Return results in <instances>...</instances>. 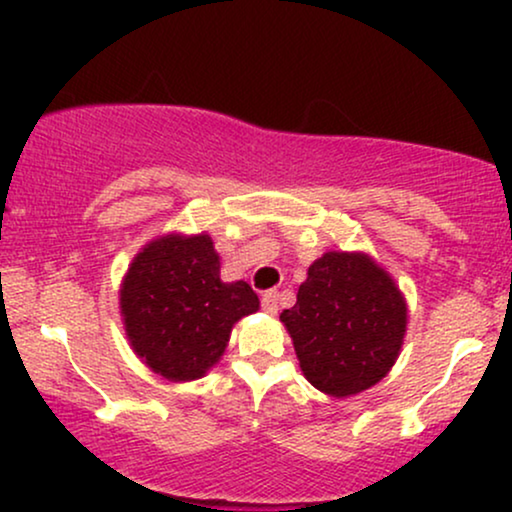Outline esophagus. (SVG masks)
Returning <instances> with one entry per match:
<instances>
[{
    "label": "esophagus",
    "mask_w": 512,
    "mask_h": 512,
    "mask_svg": "<svg viewBox=\"0 0 512 512\" xmlns=\"http://www.w3.org/2000/svg\"><path fill=\"white\" fill-rule=\"evenodd\" d=\"M277 300H279L277 291H265L263 298H261V307L268 314H275L277 312Z\"/></svg>",
    "instance_id": "esophagus-1"
}]
</instances>
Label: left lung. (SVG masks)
<instances>
[{
	"instance_id": "1",
	"label": "left lung",
	"mask_w": 512,
	"mask_h": 512,
	"mask_svg": "<svg viewBox=\"0 0 512 512\" xmlns=\"http://www.w3.org/2000/svg\"><path fill=\"white\" fill-rule=\"evenodd\" d=\"M284 326L307 380L328 396L373 387L394 366L408 324L394 279L363 254L328 251L307 270Z\"/></svg>"
}]
</instances>
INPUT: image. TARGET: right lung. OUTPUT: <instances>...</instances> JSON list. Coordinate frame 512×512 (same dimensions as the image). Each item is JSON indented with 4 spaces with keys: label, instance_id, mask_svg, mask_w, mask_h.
<instances>
[{
    "label": "right lung",
    "instance_id": "1",
    "mask_svg": "<svg viewBox=\"0 0 512 512\" xmlns=\"http://www.w3.org/2000/svg\"><path fill=\"white\" fill-rule=\"evenodd\" d=\"M212 237L167 235L132 261L121 289L125 333L149 368L195 380L219 361L230 328L258 310L247 282L223 284Z\"/></svg>",
    "mask_w": 512,
    "mask_h": 512
}]
</instances>
